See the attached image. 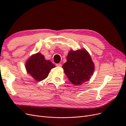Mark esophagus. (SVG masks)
Returning <instances> with one entry per match:
<instances>
[{
  "mask_svg": "<svg viewBox=\"0 0 126 126\" xmlns=\"http://www.w3.org/2000/svg\"><path fill=\"white\" fill-rule=\"evenodd\" d=\"M56 66H57V67H61L62 66V64H61V63H56Z\"/></svg>",
  "mask_w": 126,
  "mask_h": 126,
  "instance_id": "obj_1",
  "label": "esophagus"
}]
</instances>
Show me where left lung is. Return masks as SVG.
<instances>
[{"instance_id":"left-lung-1","label":"left lung","mask_w":126,"mask_h":126,"mask_svg":"<svg viewBox=\"0 0 126 126\" xmlns=\"http://www.w3.org/2000/svg\"><path fill=\"white\" fill-rule=\"evenodd\" d=\"M62 67L70 81L77 86L88 81L94 70L91 56L85 48L70 50L67 57V62Z\"/></svg>"}]
</instances>
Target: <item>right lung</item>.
<instances>
[{
	"instance_id": "1",
	"label": "right lung",
	"mask_w": 126,
	"mask_h": 126,
	"mask_svg": "<svg viewBox=\"0 0 126 126\" xmlns=\"http://www.w3.org/2000/svg\"><path fill=\"white\" fill-rule=\"evenodd\" d=\"M25 67L27 73L35 80L40 81L48 77L50 70L55 66L50 60H46L41 53L38 52L29 57Z\"/></svg>"
}]
</instances>
